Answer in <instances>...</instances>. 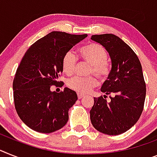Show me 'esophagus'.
Segmentation results:
<instances>
[{
  "mask_svg": "<svg viewBox=\"0 0 157 157\" xmlns=\"http://www.w3.org/2000/svg\"><path fill=\"white\" fill-rule=\"evenodd\" d=\"M77 97H78V99H81L82 97H85V95L81 94V93H78V94H77Z\"/></svg>",
  "mask_w": 157,
  "mask_h": 157,
  "instance_id": "1",
  "label": "esophagus"
}]
</instances>
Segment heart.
Segmentation results:
<instances>
[{"label": "heart", "mask_w": 157, "mask_h": 157, "mask_svg": "<svg viewBox=\"0 0 157 157\" xmlns=\"http://www.w3.org/2000/svg\"><path fill=\"white\" fill-rule=\"evenodd\" d=\"M79 52L81 58L90 64L89 73H94L101 80L107 77L110 72V66L107 62L108 53L102 46L91 43L81 47ZM76 60V56L71 51H68L64 54L62 69L66 74L71 75L74 72ZM97 79L93 76H73L67 82L69 89L79 93H89L91 89L97 86Z\"/></svg>", "instance_id": "obj_1"}]
</instances>
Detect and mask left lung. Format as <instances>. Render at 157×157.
<instances>
[{"mask_svg":"<svg viewBox=\"0 0 157 157\" xmlns=\"http://www.w3.org/2000/svg\"><path fill=\"white\" fill-rule=\"evenodd\" d=\"M91 39L103 46L112 62L111 72L101 87L104 97H94L90 110L93 127L104 134L116 136L130 129L144 109L146 85L136 54L113 34L93 35ZM113 94L108 102L107 95Z\"/></svg>","mask_w":157,"mask_h":157,"instance_id":"left-lung-1","label":"left lung"}]
</instances>
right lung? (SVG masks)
<instances>
[{"label":"right lung","instance_id":"1","mask_svg":"<svg viewBox=\"0 0 157 157\" xmlns=\"http://www.w3.org/2000/svg\"><path fill=\"white\" fill-rule=\"evenodd\" d=\"M87 36L51 32L24 55L13 79V98L18 116L31 129L50 133L68 122V110L77 101L76 93L68 88L61 93L50 89L60 83L64 54Z\"/></svg>","mask_w":157,"mask_h":157}]
</instances>
